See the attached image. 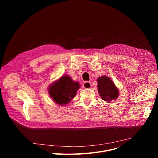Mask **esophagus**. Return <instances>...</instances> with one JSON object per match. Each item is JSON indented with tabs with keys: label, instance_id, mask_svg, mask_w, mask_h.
<instances>
[{
	"label": "esophagus",
	"instance_id": "obj_1",
	"mask_svg": "<svg viewBox=\"0 0 158 158\" xmlns=\"http://www.w3.org/2000/svg\"><path fill=\"white\" fill-rule=\"evenodd\" d=\"M83 87H84V88H85V89H91L92 86H91V82L85 81V82H84L83 83Z\"/></svg>",
	"mask_w": 158,
	"mask_h": 158
}]
</instances>
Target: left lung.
<instances>
[{
  "label": "left lung",
  "instance_id": "left-lung-1",
  "mask_svg": "<svg viewBox=\"0 0 158 158\" xmlns=\"http://www.w3.org/2000/svg\"><path fill=\"white\" fill-rule=\"evenodd\" d=\"M98 93L101 98L109 103L115 100L119 96V90L116 87L114 82L106 76H103L98 79Z\"/></svg>",
  "mask_w": 158,
  "mask_h": 158
}]
</instances>
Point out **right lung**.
<instances>
[{"mask_svg":"<svg viewBox=\"0 0 158 158\" xmlns=\"http://www.w3.org/2000/svg\"><path fill=\"white\" fill-rule=\"evenodd\" d=\"M79 88L78 82L73 81L69 76L65 75L50 85L48 92L56 103L64 106L68 104L75 97Z\"/></svg>","mask_w":158,"mask_h":158,"instance_id":"1","label":"right lung"}]
</instances>
